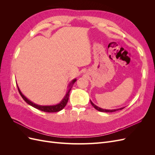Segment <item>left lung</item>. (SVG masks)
Instances as JSON below:
<instances>
[{
	"mask_svg": "<svg viewBox=\"0 0 155 155\" xmlns=\"http://www.w3.org/2000/svg\"><path fill=\"white\" fill-rule=\"evenodd\" d=\"M91 101V105L95 108V109H96V110H97L98 111H100V112H115V111H116V110H121V109H123L124 107H122V108H120V109H113V110H108V109H101V108H100V107H98L97 106H96V105H94L93 104V103L91 101V100H90Z\"/></svg>",
	"mask_w": 155,
	"mask_h": 155,
	"instance_id": "1",
	"label": "left lung"
}]
</instances>
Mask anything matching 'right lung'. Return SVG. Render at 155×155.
<instances>
[{"label": "right lung", "instance_id": "1", "mask_svg": "<svg viewBox=\"0 0 155 155\" xmlns=\"http://www.w3.org/2000/svg\"><path fill=\"white\" fill-rule=\"evenodd\" d=\"M76 81V79H74L73 80L70 82V83L68 85V90L66 94V95L64 96V98L62 100V101H61L59 104H57V105H39L37 104H34V103L31 102L30 100H29L28 98H26L24 95L22 94V92H21L19 88L17 86L18 88V92L21 94V97H22V99L24 100L28 104H29L30 105L34 107V108L37 109H39L40 110H42L43 112H59L60 110H61L63 108L66 106L67 102L68 101V97H69V94L70 92V90L72 87V85H74V83Z\"/></svg>", "mask_w": 155, "mask_h": 155}]
</instances>
